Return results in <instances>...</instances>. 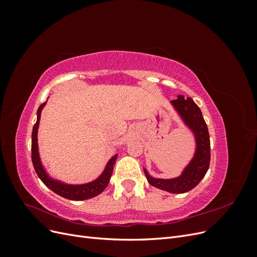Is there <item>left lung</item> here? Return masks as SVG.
<instances>
[{"label": "left lung", "mask_w": 257, "mask_h": 257, "mask_svg": "<svg viewBox=\"0 0 257 257\" xmlns=\"http://www.w3.org/2000/svg\"><path fill=\"white\" fill-rule=\"evenodd\" d=\"M170 104L185 126L191 130L195 137V153L189 164L182 170L181 175L176 178H154L149 175L146 168H144V172L148 182L152 186L169 193L182 194L195 188L207 173L210 164V138L203 113L192 98H184L183 95H178V98L172 100Z\"/></svg>", "instance_id": "1"}]
</instances>
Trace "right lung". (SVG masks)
Masks as SVG:
<instances>
[{
	"instance_id": "1",
	"label": "right lung",
	"mask_w": 257,
	"mask_h": 257,
	"mask_svg": "<svg viewBox=\"0 0 257 257\" xmlns=\"http://www.w3.org/2000/svg\"><path fill=\"white\" fill-rule=\"evenodd\" d=\"M46 103L42 104L37 110V121L34 124L33 131H32V162L35 172L41 179L43 183L49 188L52 192H54L58 195L64 197L66 199L71 200H84L92 197L97 196L98 194L102 193L106 186L109 183L110 177L112 175V170L118 154L113 155V157L108 161L105 169L103 173L99 175L98 178L88 183L83 184H68L63 181H60L58 179H54L49 176L47 170L44 167L43 163L41 161L40 151H38V144H37V133H38V126H40V120H41V113L43 108L45 107Z\"/></svg>"
}]
</instances>
